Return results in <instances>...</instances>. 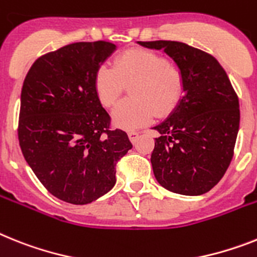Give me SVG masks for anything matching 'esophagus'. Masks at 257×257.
Here are the masks:
<instances>
[{"instance_id": "34e87169", "label": "esophagus", "mask_w": 257, "mask_h": 257, "mask_svg": "<svg viewBox=\"0 0 257 257\" xmlns=\"http://www.w3.org/2000/svg\"><path fill=\"white\" fill-rule=\"evenodd\" d=\"M128 136H129V140L132 141V144H136V142H137V140H139V137H140V133L136 132V131H132V132L128 133Z\"/></svg>"}]
</instances>
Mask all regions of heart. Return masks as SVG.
<instances>
[{
    "label": "heart",
    "instance_id": "1",
    "mask_svg": "<svg viewBox=\"0 0 257 257\" xmlns=\"http://www.w3.org/2000/svg\"><path fill=\"white\" fill-rule=\"evenodd\" d=\"M126 86H133V99L116 107L112 121L118 128L133 131L148 124L154 113L166 116L176 108L184 94V77L163 56L131 49L118 56L115 66H99L94 81L96 96L104 107H113Z\"/></svg>",
    "mask_w": 257,
    "mask_h": 257
}]
</instances>
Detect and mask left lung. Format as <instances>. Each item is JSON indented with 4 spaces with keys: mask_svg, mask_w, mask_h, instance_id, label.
<instances>
[{
    "mask_svg": "<svg viewBox=\"0 0 257 257\" xmlns=\"http://www.w3.org/2000/svg\"><path fill=\"white\" fill-rule=\"evenodd\" d=\"M162 49L184 77V95L176 108L155 125L152 165L163 188L184 196L204 195L225 175L239 131V100L219 62L180 42H139Z\"/></svg>",
    "mask_w": 257,
    "mask_h": 257,
    "instance_id": "8db88e82",
    "label": "left lung"
}]
</instances>
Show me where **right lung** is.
I'll list each match as a JSON object with an SVG mask.
<instances>
[{
	"label": "right lung",
	"mask_w": 257,
	"mask_h": 257,
	"mask_svg": "<svg viewBox=\"0 0 257 257\" xmlns=\"http://www.w3.org/2000/svg\"><path fill=\"white\" fill-rule=\"evenodd\" d=\"M116 51L108 42L73 43L39 57L23 82L18 139L45 188L85 205L113 188L116 163L132 144L96 96L99 66Z\"/></svg>",
	"instance_id": "1"
}]
</instances>
